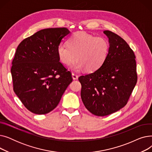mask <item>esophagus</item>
Returning a JSON list of instances; mask_svg holds the SVG:
<instances>
[{"mask_svg": "<svg viewBox=\"0 0 152 152\" xmlns=\"http://www.w3.org/2000/svg\"><path fill=\"white\" fill-rule=\"evenodd\" d=\"M72 77H73V79H77L78 78V76H77V75L76 74L74 73H72Z\"/></svg>", "mask_w": 152, "mask_h": 152, "instance_id": "obj_1", "label": "esophagus"}]
</instances>
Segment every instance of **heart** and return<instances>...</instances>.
<instances>
[{
	"label": "heart",
	"instance_id": "b5f03b06",
	"mask_svg": "<svg viewBox=\"0 0 152 152\" xmlns=\"http://www.w3.org/2000/svg\"><path fill=\"white\" fill-rule=\"evenodd\" d=\"M109 50L110 44L106 38L79 31L71 36L68 44L58 45L57 53L64 65H69L77 59L72 66L74 69L84 68L87 72H93L104 63Z\"/></svg>",
	"mask_w": 152,
	"mask_h": 152
}]
</instances>
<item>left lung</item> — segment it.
<instances>
[{"instance_id": "obj_1", "label": "left lung", "mask_w": 152, "mask_h": 152, "mask_svg": "<svg viewBox=\"0 0 152 152\" xmlns=\"http://www.w3.org/2000/svg\"><path fill=\"white\" fill-rule=\"evenodd\" d=\"M103 33L110 42L105 61L97 70L78 78L84 106L98 116L110 115L124 107L137 81L134 51L118 34L108 30Z\"/></svg>"}]
</instances>
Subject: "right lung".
<instances>
[{
	"label": "right lung",
	"mask_w": 152,
	"mask_h": 152,
	"mask_svg": "<svg viewBox=\"0 0 152 152\" xmlns=\"http://www.w3.org/2000/svg\"><path fill=\"white\" fill-rule=\"evenodd\" d=\"M69 33L66 28L44 29L20 42L12 61L13 91L31 112L49 113L73 81L60 61L57 48Z\"/></svg>",
	"instance_id": "1"
}]
</instances>
